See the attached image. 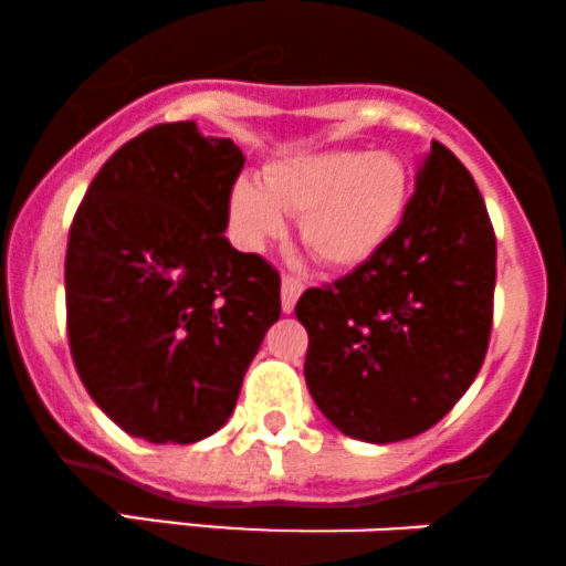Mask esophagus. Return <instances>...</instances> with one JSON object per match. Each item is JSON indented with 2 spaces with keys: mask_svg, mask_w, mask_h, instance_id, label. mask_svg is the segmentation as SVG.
Returning a JSON list of instances; mask_svg holds the SVG:
<instances>
[{
  "mask_svg": "<svg viewBox=\"0 0 566 566\" xmlns=\"http://www.w3.org/2000/svg\"><path fill=\"white\" fill-rule=\"evenodd\" d=\"M303 290H305V284L297 276H292V274L282 276V311L284 314H290V311L295 308L297 297H301Z\"/></svg>",
  "mask_w": 566,
  "mask_h": 566,
  "instance_id": "34e87169",
  "label": "esophagus"
}]
</instances>
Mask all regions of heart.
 <instances>
[{"label": "heart", "mask_w": 566, "mask_h": 566, "mask_svg": "<svg viewBox=\"0 0 566 566\" xmlns=\"http://www.w3.org/2000/svg\"><path fill=\"white\" fill-rule=\"evenodd\" d=\"M409 175L394 154L354 148L301 154L263 172V188L239 180L229 199L233 237L261 250L284 233V216H301L305 250L327 269L367 263L405 216Z\"/></svg>", "instance_id": "1"}]
</instances>
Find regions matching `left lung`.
I'll return each instance as SVG.
<instances>
[{"mask_svg": "<svg viewBox=\"0 0 566 566\" xmlns=\"http://www.w3.org/2000/svg\"><path fill=\"white\" fill-rule=\"evenodd\" d=\"M495 258L471 172L433 140L391 239L295 305L305 382L337 431L391 444L458 405L490 346Z\"/></svg>", "mask_w": 566, "mask_h": 566, "instance_id": "8db88e82", "label": "left lung"}]
</instances>
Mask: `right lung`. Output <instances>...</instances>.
<instances>
[{"label": "right lung", "mask_w": 566, "mask_h": 566, "mask_svg": "<svg viewBox=\"0 0 566 566\" xmlns=\"http://www.w3.org/2000/svg\"><path fill=\"white\" fill-rule=\"evenodd\" d=\"M244 154L197 122L127 140L69 231L66 329L93 401L129 437L191 444L237 407L282 279L223 237Z\"/></svg>", "instance_id": "add662e5"}]
</instances>
